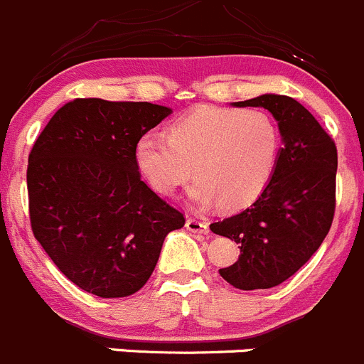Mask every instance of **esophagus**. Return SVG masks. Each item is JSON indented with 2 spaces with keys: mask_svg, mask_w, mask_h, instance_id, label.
I'll return each mask as SVG.
<instances>
[{
  "mask_svg": "<svg viewBox=\"0 0 364 364\" xmlns=\"http://www.w3.org/2000/svg\"><path fill=\"white\" fill-rule=\"evenodd\" d=\"M186 230L192 233H208V224L206 223H201V220H196V219H186L185 223Z\"/></svg>",
  "mask_w": 364,
  "mask_h": 364,
  "instance_id": "obj_1",
  "label": "esophagus"
}]
</instances>
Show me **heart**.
<instances>
[{
	"label": "heart",
	"mask_w": 364,
	"mask_h": 364,
	"mask_svg": "<svg viewBox=\"0 0 364 364\" xmlns=\"http://www.w3.org/2000/svg\"><path fill=\"white\" fill-rule=\"evenodd\" d=\"M280 152V132L259 109L193 111L168 136L145 132L134 144V163L154 192L172 196L193 174L188 199L199 208H242L269 185Z\"/></svg>",
	"instance_id": "heart-1"
}]
</instances>
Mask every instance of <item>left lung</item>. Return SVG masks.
I'll list each match as a JSON object with an SVG mask.
<instances>
[{
    "mask_svg": "<svg viewBox=\"0 0 364 364\" xmlns=\"http://www.w3.org/2000/svg\"><path fill=\"white\" fill-rule=\"evenodd\" d=\"M237 107H264L278 122L282 147L269 185L242 212L210 224L235 240L239 260L219 274L242 291L269 289L293 277L318 251L336 208L338 151L331 136L298 100L260 95Z\"/></svg>",
    "mask_w": 364,
    "mask_h": 364,
    "instance_id": "8db88e82",
    "label": "left lung"
}]
</instances>
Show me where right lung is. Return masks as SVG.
Masks as SVG:
<instances>
[{"instance_id":"add662e5","label":"right lung","mask_w":364,"mask_h":364,"mask_svg":"<svg viewBox=\"0 0 364 364\" xmlns=\"http://www.w3.org/2000/svg\"><path fill=\"white\" fill-rule=\"evenodd\" d=\"M171 107L77 98L52 117L28 156L32 232L86 293L124 298L151 278L163 240L185 226L140 179L134 144Z\"/></svg>"}]
</instances>
